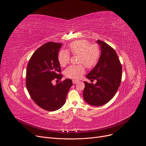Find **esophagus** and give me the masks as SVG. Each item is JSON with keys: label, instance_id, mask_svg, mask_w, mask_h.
<instances>
[{"label": "esophagus", "instance_id": "1", "mask_svg": "<svg viewBox=\"0 0 146 146\" xmlns=\"http://www.w3.org/2000/svg\"><path fill=\"white\" fill-rule=\"evenodd\" d=\"M72 82H73V84H76V83H77V82H79V81H78V80H72Z\"/></svg>", "mask_w": 146, "mask_h": 146}]
</instances>
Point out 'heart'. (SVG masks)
Segmentation results:
<instances>
[{"label":"heart","mask_w":146,"mask_h":146,"mask_svg":"<svg viewBox=\"0 0 146 146\" xmlns=\"http://www.w3.org/2000/svg\"><path fill=\"white\" fill-rule=\"evenodd\" d=\"M69 48L73 54L80 55L78 63L84 64L88 69L94 68L98 63L100 50L97 44H91L85 39L77 40L69 45ZM70 54L65 50L60 51L58 55V60L61 66H65L70 62ZM85 73L84 65H71L65 71L66 77L78 79Z\"/></svg>","instance_id":"heart-1"}]
</instances>
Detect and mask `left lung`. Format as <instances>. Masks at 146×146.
<instances>
[{
    "instance_id": "8db88e82",
    "label": "left lung",
    "mask_w": 146,
    "mask_h": 146,
    "mask_svg": "<svg viewBox=\"0 0 146 146\" xmlns=\"http://www.w3.org/2000/svg\"><path fill=\"white\" fill-rule=\"evenodd\" d=\"M101 47L98 64L86 76L95 84L84 81L83 97L85 101L94 106H100L109 102L116 94L121 82L122 65L115 50L102 40H97Z\"/></svg>"
}]
</instances>
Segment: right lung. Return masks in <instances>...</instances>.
Here are the masks:
<instances>
[{
    "label": "right lung",
    "instance_id": "add662e5",
    "mask_svg": "<svg viewBox=\"0 0 146 146\" xmlns=\"http://www.w3.org/2000/svg\"><path fill=\"white\" fill-rule=\"evenodd\" d=\"M62 45L48 42L40 47L31 57L27 69L26 86L31 98L40 108L49 111L63 106L73 85L71 79L60 81L56 86L52 83L62 77L58 60Z\"/></svg>",
    "mask_w": 146,
    "mask_h": 146
}]
</instances>
